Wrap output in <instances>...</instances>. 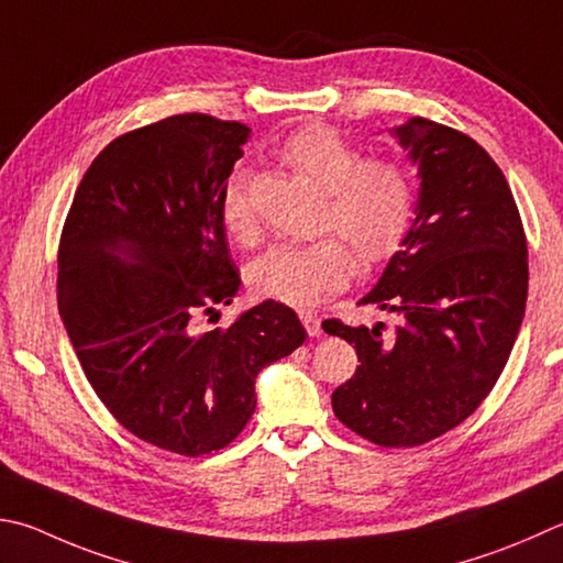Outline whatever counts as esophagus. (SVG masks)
<instances>
[{
    "instance_id": "1",
    "label": "esophagus",
    "mask_w": 563,
    "mask_h": 563,
    "mask_svg": "<svg viewBox=\"0 0 563 563\" xmlns=\"http://www.w3.org/2000/svg\"><path fill=\"white\" fill-rule=\"evenodd\" d=\"M300 322L305 330H308L310 336H320L322 334V327H320V317L314 312H300Z\"/></svg>"
}]
</instances>
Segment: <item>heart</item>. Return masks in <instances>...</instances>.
Listing matches in <instances>:
<instances>
[{"instance_id":"1","label":"heart","mask_w":563,"mask_h":563,"mask_svg":"<svg viewBox=\"0 0 563 563\" xmlns=\"http://www.w3.org/2000/svg\"><path fill=\"white\" fill-rule=\"evenodd\" d=\"M280 159L324 191L320 229L334 231L362 263L391 253L413 219V181L394 159H360L350 142L332 128L308 122L280 145ZM221 221L233 239L251 243L255 219L246 184L233 175L221 194ZM354 258L340 239L278 243L251 265V290L290 308H310L342 290L352 278Z\"/></svg>"}]
</instances>
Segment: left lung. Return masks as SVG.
Returning <instances> with one entry per match:
<instances>
[{
  "instance_id": "obj_1",
  "label": "left lung",
  "mask_w": 563,
  "mask_h": 563,
  "mask_svg": "<svg viewBox=\"0 0 563 563\" xmlns=\"http://www.w3.org/2000/svg\"><path fill=\"white\" fill-rule=\"evenodd\" d=\"M418 167L416 219L401 251L360 305L398 314L327 334L354 344L360 366L332 408L356 435L413 448L460 426L493 391L527 305V236L503 169L473 137L411 118L391 130Z\"/></svg>"
}]
</instances>
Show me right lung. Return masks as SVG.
<instances>
[{
	"instance_id": "obj_1",
	"label": "right lung",
	"mask_w": 563,
	"mask_h": 563,
	"mask_svg": "<svg viewBox=\"0 0 563 563\" xmlns=\"http://www.w3.org/2000/svg\"><path fill=\"white\" fill-rule=\"evenodd\" d=\"M249 135L201 112L125 132L60 233L58 310L86 379L132 435L187 457L227 448L255 411V376L308 336L275 300L203 330L241 285L221 194Z\"/></svg>"
}]
</instances>
